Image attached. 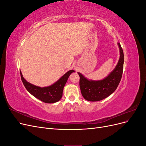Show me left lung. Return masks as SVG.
<instances>
[{
  "instance_id": "8db88e82",
  "label": "left lung",
  "mask_w": 146,
  "mask_h": 146,
  "mask_svg": "<svg viewBox=\"0 0 146 146\" xmlns=\"http://www.w3.org/2000/svg\"><path fill=\"white\" fill-rule=\"evenodd\" d=\"M120 50V58L115 69L110 73L108 77L102 80H89L80 73V85L82 94L85 99L96 102L107 98L116 90L121 80L123 68V52L120 43L118 42Z\"/></svg>"
}]
</instances>
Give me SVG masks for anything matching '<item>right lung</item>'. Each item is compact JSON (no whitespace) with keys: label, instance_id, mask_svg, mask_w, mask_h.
Wrapping results in <instances>:
<instances>
[{"label":"right lung","instance_id":"obj_1","mask_svg":"<svg viewBox=\"0 0 146 146\" xmlns=\"http://www.w3.org/2000/svg\"><path fill=\"white\" fill-rule=\"evenodd\" d=\"M74 70H70L61 77L59 80L51 86L41 88L35 86L26 81L20 71L21 80L24 86L30 93L44 102L52 104L59 101L63 96V90L65 84Z\"/></svg>","mask_w":146,"mask_h":146}]
</instances>
